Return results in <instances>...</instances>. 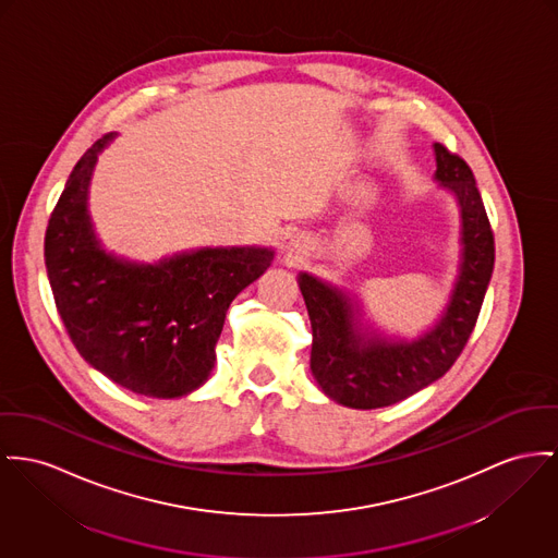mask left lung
<instances>
[{
    "instance_id": "1",
    "label": "left lung",
    "mask_w": 558,
    "mask_h": 558,
    "mask_svg": "<svg viewBox=\"0 0 558 558\" xmlns=\"http://www.w3.org/2000/svg\"><path fill=\"white\" fill-rule=\"evenodd\" d=\"M436 180L461 207V266L438 324L414 340L378 335L362 324L357 300L300 272L313 328L311 371L328 398L349 409H383L407 400L450 371L472 335L495 264V239L468 162L434 144Z\"/></svg>"
}]
</instances>
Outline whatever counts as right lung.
<instances>
[{
	"label": "right lung",
	"mask_w": 558,
	"mask_h": 558,
	"mask_svg": "<svg viewBox=\"0 0 558 558\" xmlns=\"http://www.w3.org/2000/svg\"><path fill=\"white\" fill-rule=\"evenodd\" d=\"M97 140L50 214L44 260L77 353L113 383L149 398H182L216 364L230 302L270 266L268 247H203L137 264L104 250L88 214Z\"/></svg>",
	"instance_id": "add662e5"
}]
</instances>
